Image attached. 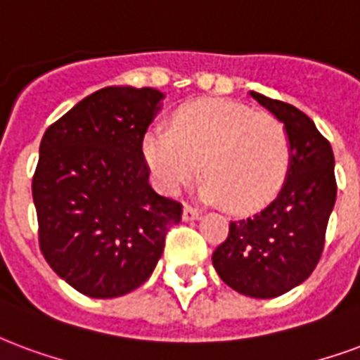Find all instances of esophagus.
I'll list each match as a JSON object with an SVG mask.
<instances>
[{"mask_svg": "<svg viewBox=\"0 0 360 360\" xmlns=\"http://www.w3.org/2000/svg\"><path fill=\"white\" fill-rule=\"evenodd\" d=\"M200 215H202V212H198L196 207H193V206H185V207H183V219H185V221L198 219Z\"/></svg>", "mask_w": 360, "mask_h": 360, "instance_id": "obj_1", "label": "esophagus"}]
</instances>
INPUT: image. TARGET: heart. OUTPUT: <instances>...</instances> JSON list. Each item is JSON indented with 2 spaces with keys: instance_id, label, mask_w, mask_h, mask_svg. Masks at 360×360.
<instances>
[{
  "instance_id": "1",
  "label": "heart",
  "mask_w": 360,
  "mask_h": 360,
  "mask_svg": "<svg viewBox=\"0 0 360 360\" xmlns=\"http://www.w3.org/2000/svg\"><path fill=\"white\" fill-rule=\"evenodd\" d=\"M143 154L160 191L175 194L196 177L200 194L231 212H252L273 200L290 169L282 122L233 101H196L175 114L172 131L146 133Z\"/></svg>"
}]
</instances>
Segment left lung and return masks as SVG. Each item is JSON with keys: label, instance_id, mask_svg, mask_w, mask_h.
Returning <instances> with one entry per match:
<instances>
[{"label": "left lung", "instance_id": "1", "mask_svg": "<svg viewBox=\"0 0 360 360\" xmlns=\"http://www.w3.org/2000/svg\"><path fill=\"white\" fill-rule=\"evenodd\" d=\"M284 124L290 141V169L281 193L252 217L231 221L227 240L212 262L238 294L269 300L302 284L315 271L334 202L336 175L332 146L313 120L295 106L250 93Z\"/></svg>", "mask_w": 360, "mask_h": 360}]
</instances>
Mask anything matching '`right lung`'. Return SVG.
<instances>
[{
    "label": "right lung",
    "instance_id": "right-lung-1",
    "mask_svg": "<svg viewBox=\"0 0 360 360\" xmlns=\"http://www.w3.org/2000/svg\"><path fill=\"white\" fill-rule=\"evenodd\" d=\"M164 95L105 87L47 127L32 196L39 250L72 288L118 297L153 275L179 202L148 185L143 137Z\"/></svg>",
    "mask_w": 360,
    "mask_h": 360
}]
</instances>
